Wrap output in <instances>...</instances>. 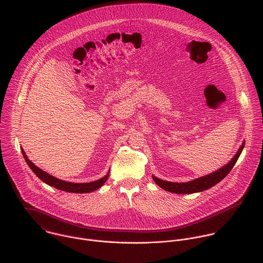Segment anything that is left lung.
I'll list each match as a JSON object with an SVG mask.
<instances>
[{
	"mask_svg": "<svg viewBox=\"0 0 263 263\" xmlns=\"http://www.w3.org/2000/svg\"><path fill=\"white\" fill-rule=\"evenodd\" d=\"M244 146H245V141H243L242 145L240 146V148L238 149V152L236 153L234 158H232L223 166L219 167L218 170H216L215 172H213L211 174H209V175L203 176V177H200V178H197V179H194L192 181L185 182V183H175V182H168V181L158 179L155 176H153V179L160 188H162L165 191L172 192V193L192 194V193L202 192L204 190L210 189L215 184L219 183L231 172V170L233 168L236 161L238 160V158L240 157Z\"/></svg>",
	"mask_w": 263,
	"mask_h": 263,
	"instance_id": "8db88e82",
	"label": "left lung"
}]
</instances>
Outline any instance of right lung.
Returning <instances> with one entry per match:
<instances>
[{"mask_svg": "<svg viewBox=\"0 0 263 263\" xmlns=\"http://www.w3.org/2000/svg\"><path fill=\"white\" fill-rule=\"evenodd\" d=\"M21 152L22 155L25 158V161L27 162V164L29 165V167L32 170V172L46 184L54 187L55 189H59L61 191H66V192H70V193H89L92 191L98 190L99 188H101L105 183V181L107 180L108 176H109V171L107 172V174L105 177H103L100 180L93 181V182H89V183H71V182H66L64 180H60L55 177H53L52 175L46 173L45 171H43L42 168H40L39 166H36L31 160H29L27 156L25 155L23 148L21 147Z\"/></svg>", "mask_w": 263, "mask_h": 263, "instance_id": "right-lung-1", "label": "right lung"}]
</instances>
